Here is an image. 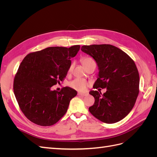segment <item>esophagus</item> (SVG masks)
Segmentation results:
<instances>
[{"label": "esophagus", "mask_w": 157, "mask_h": 157, "mask_svg": "<svg viewBox=\"0 0 157 157\" xmlns=\"http://www.w3.org/2000/svg\"><path fill=\"white\" fill-rule=\"evenodd\" d=\"M88 95V93H86V92H78V96H87Z\"/></svg>", "instance_id": "obj_1"}]
</instances>
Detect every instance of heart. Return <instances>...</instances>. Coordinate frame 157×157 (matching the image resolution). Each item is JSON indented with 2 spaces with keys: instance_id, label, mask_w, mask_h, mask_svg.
<instances>
[{
  "instance_id": "obj_1",
  "label": "heart",
  "mask_w": 157,
  "mask_h": 157,
  "mask_svg": "<svg viewBox=\"0 0 157 157\" xmlns=\"http://www.w3.org/2000/svg\"><path fill=\"white\" fill-rule=\"evenodd\" d=\"M94 62H95V61L92 58H87V57H86V58H83L82 59V63L84 66V67H86V66ZM72 65H70V67L68 69L69 72H71V69H72ZM69 86L73 89L78 90V91H84V90H86V87L88 86V82L83 78H77L72 80V81L69 83Z\"/></svg>"
}]
</instances>
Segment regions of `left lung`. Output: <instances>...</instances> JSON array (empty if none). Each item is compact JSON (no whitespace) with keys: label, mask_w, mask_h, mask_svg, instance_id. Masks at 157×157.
Listing matches in <instances>:
<instances>
[{"label":"left lung","mask_w":157,"mask_h":157,"mask_svg":"<svg viewBox=\"0 0 157 157\" xmlns=\"http://www.w3.org/2000/svg\"><path fill=\"white\" fill-rule=\"evenodd\" d=\"M81 50L92 57L98 65L99 73L93 87L107 89L103 94L99 90L89 92L95 99L89 111L107 124L121 121L134 107L139 94L140 76L134 61L111 44L84 45Z\"/></svg>","instance_id":"1"}]
</instances>
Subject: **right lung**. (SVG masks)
Wrapping results in <instances>:
<instances>
[{
    "instance_id": "obj_1",
    "label": "right lung",
    "mask_w": 157,
    "mask_h": 157,
    "mask_svg": "<svg viewBox=\"0 0 157 157\" xmlns=\"http://www.w3.org/2000/svg\"><path fill=\"white\" fill-rule=\"evenodd\" d=\"M80 45L48 47L27 55L13 80V92L21 111L32 122L42 126L58 122L77 92L70 87L61 91L52 86L62 81Z\"/></svg>"
}]
</instances>
